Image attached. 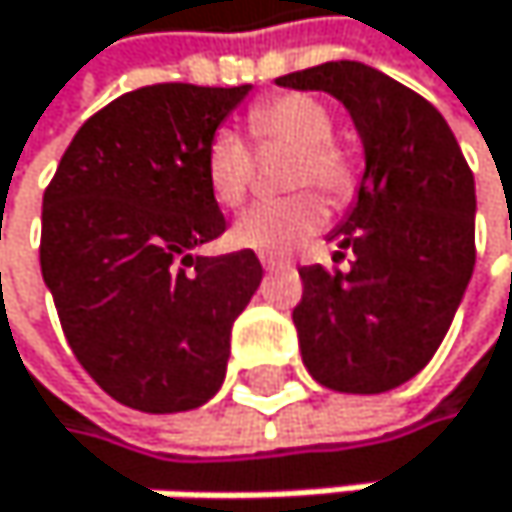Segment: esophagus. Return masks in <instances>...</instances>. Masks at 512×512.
Returning a JSON list of instances; mask_svg holds the SVG:
<instances>
[{
    "label": "esophagus",
    "mask_w": 512,
    "mask_h": 512,
    "mask_svg": "<svg viewBox=\"0 0 512 512\" xmlns=\"http://www.w3.org/2000/svg\"><path fill=\"white\" fill-rule=\"evenodd\" d=\"M261 267H264V270H282V267H291V264L282 261V258H267V254H264V258H261Z\"/></svg>",
    "instance_id": "esophagus-1"
}]
</instances>
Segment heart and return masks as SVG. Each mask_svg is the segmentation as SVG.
I'll list each match as a JSON object with an SVG mask.
<instances>
[{
    "label": "heart",
    "mask_w": 512,
    "mask_h": 512,
    "mask_svg": "<svg viewBox=\"0 0 512 512\" xmlns=\"http://www.w3.org/2000/svg\"><path fill=\"white\" fill-rule=\"evenodd\" d=\"M245 131L254 147H294L285 174L288 187H316L331 202H347L356 193V162L331 137L334 119L313 94L288 91L251 104L245 113ZM202 165L214 202H221L224 208L245 202L254 178V156L242 134L230 128L214 131L205 144ZM316 190L251 205L233 227V242L267 254V258H282V254L294 251L328 221V205Z\"/></svg>",
    "instance_id": "b5f03b06"
}]
</instances>
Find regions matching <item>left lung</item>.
<instances>
[{"label": "left lung", "mask_w": 512, "mask_h": 512, "mask_svg": "<svg viewBox=\"0 0 512 512\" xmlns=\"http://www.w3.org/2000/svg\"><path fill=\"white\" fill-rule=\"evenodd\" d=\"M276 82L334 94L365 144L359 199L328 236L350 270L301 267L304 365L328 390H393L433 359L473 276V171L427 97L375 67L328 61Z\"/></svg>", "instance_id": "obj_1"}]
</instances>
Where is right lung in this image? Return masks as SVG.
<instances>
[{"label":"right lung","mask_w":512,"mask_h":512,"mask_svg":"<svg viewBox=\"0 0 512 512\" xmlns=\"http://www.w3.org/2000/svg\"><path fill=\"white\" fill-rule=\"evenodd\" d=\"M248 94L156 82L76 131L42 196V279L79 365L116 402L168 415L218 393L230 331L261 285L251 248L193 258L227 221L205 144Z\"/></svg>","instance_id":"add662e5"}]
</instances>
